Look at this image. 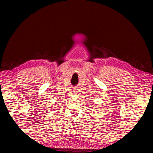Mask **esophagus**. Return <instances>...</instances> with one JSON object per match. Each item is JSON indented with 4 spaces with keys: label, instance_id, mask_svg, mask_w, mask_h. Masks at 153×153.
<instances>
[{
    "label": "esophagus",
    "instance_id": "obj_1",
    "mask_svg": "<svg viewBox=\"0 0 153 153\" xmlns=\"http://www.w3.org/2000/svg\"><path fill=\"white\" fill-rule=\"evenodd\" d=\"M74 94H76V93L77 92L76 89H74Z\"/></svg>",
    "mask_w": 153,
    "mask_h": 153
}]
</instances>
